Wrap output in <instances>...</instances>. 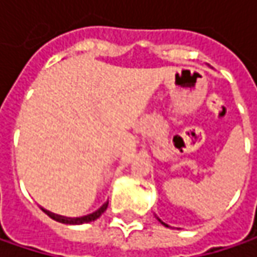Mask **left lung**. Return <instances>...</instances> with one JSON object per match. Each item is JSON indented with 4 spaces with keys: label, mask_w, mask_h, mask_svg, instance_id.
Wrapping results in <instances>:
<instances>
[{
    "label": "left lung",
    "mask_w": 257,
    "mask_h": 257,
    "mask_svg": "<svg viewBox=\"0 0 257 257\" xmlns=\"http://www.w3.org/2000/svg\"><path fill=\"white\" fill-rule=\"evenodd\" d=\"M155 217H156V219H158V220H159V222H161V223H162V225H164V226H167V228H170V226H168V225H167V223H165V222H162V220H161V219H159V217H158V216H156V214H155Z\"/></svg>",
    "instance_id": "left-lung-1"
}]
</instances>
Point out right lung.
<instances>
[{
    "mask_svg": "<svg viewBox=\"0 0 257 257\" xmlns=\"http://www.w3.org/2000/svg\"><path fill=\"white\" fill-rule=\"evenodd\" d=\"M107 207H108V201H105L96 211H93V213H90V214H86V216H80V217H67V216L55 214V213H52V211H49V210H46V208H41V210H43L50 219H53V220H56V222H59V223H65V225H83V223H89V222L96 220V219L107 210Z\"/></svg>",
    "mask_w": 257,
    "mask_h": 257,
    "instance_id": "right-lung-1",
    "label": "right lung"
}]
</instances>
